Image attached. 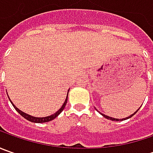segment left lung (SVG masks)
<instances>
[{
	"label": "left lung",
	"instance_id": "8db88e82",
	"mask_svg": "<svg viewBox=\"0 0 153 153\" xmlns=\"http://www.w3.org/2000/svg\"><path fill=\"white\" fill-rule=\"evenodd\" d=\"M138 110H139V109H138ZM138 110H137V111H135V112H134V114L130 115L129 117H126V118H123V119H122V120H125V119H128V118H129V117H133L134 115L135 114V113H136V112L138 111ZM102 116H103V117H105V118H107V119H110V120H112V121H120V120H119V119H117V118H112V117H108V116H105V115H104V114H102ZM122 120H121V121H122Z\"/></svg>",
	"mask_w": 153,
	"mask_h": 153
}]
</instances>
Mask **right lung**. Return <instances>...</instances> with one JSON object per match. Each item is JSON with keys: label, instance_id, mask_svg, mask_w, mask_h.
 <instances>
[{"label": "right lung", "instance_id": "right-lung-1", "mask_svg": "<svg viewBox=\"0 0 153 153\" xmlns=\"http://www.w3.org/2000/svg\"><path fill=\"white\" fill-rule=\"evenodd\" d=\"M10 101H11V100H10ZM66 103H67V97H66V100H65V103L63 104L61 108L59 109L57 112H55L54 114L51 115V116H48V117H32V116H30V115H28L26 114V113H25V112H23V111H21L20 110H19V109L17 108L14 105H13V107L15 108V110H16L23 117H25V119L30 121V122H32V123H46V122H49V121L54 119L56 117H58L59 115L60 114V112H61L62 111L64 110L65 105H66ZM12 104H13V103H12Z\"/></svg>", "mask_w": 153, "mask_h": 153}]
</instances>
